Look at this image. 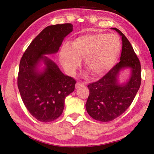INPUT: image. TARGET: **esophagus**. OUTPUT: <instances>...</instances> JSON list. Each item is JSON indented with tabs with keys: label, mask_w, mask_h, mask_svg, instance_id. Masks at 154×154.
<instances>
[{
	"label": "esophagus",
	"mask_w": 154,
	"mask_h": 154,
	"mask_svg": "<svg viewBox=\"0 0 154 154\" xmlns=\"http://www.w3.org/2000/svg\"><path fill=\"white\" fill-rule=\"evenodd\" d=\"M83 85H84V83L82 82H77L76 84H75V88H79L80 87H82Z\"/></svg>",
	"instance_id": "esophagus-1"
}]
</instances>
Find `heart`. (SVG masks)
Masks as SVG:
<instances>
[{
  "label": "heart",
  "mask_w": 154,
  "mask_h": 154,
  "mask_svg": "<svg viewBox=\"0 0 154 154\" xmlns=\"http://www.w3.org/2000/svg\"><path fill=\"white\" fill-rule=\"evenodd\" d=\"M121 43L118 36L107 33H93L80 36L62 48L60 58L69 75H74L81 65V59L94 76L109 71L119 58Z\"/></svg>",
  "instance_id": "b5f03b06"
}]
</instances>
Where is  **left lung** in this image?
Returning a JSON list of instances; mask_svg holds the SVG:
<instances>
[{"label":"left lung","instance_id":"obj_1","mask_svg":"<svg viewBox=\"0 0 154 154\" xmlns=\"http://www.w3.org/2000/svg\"><path fill=\"white\" fill-rule=\"evenodd\" d=\"M122 36L120 61L97 82L88 85L90 90L85 107L93 119L110 122L124 113L133 101L141 83L140 63L128 38L118 28H111ZM125 67L131 69V76L124 85H119L117 76Z\"/></svg>","mask_w":154,"mask_h":154}]
</instances>
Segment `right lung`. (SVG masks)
Segmentation results:
<instances>
[{"label": "right lung", "mask_w": 154, "mask_h": 154, "mask_svg": "<svg viewBox=\"0 0 154 154\" xmlns=\"http://www.w3.org/2000/svg\"><path fill=\"white\" fill-rule=\"evenodd\" d=\"M70 23L49 26L34 38L21 58L17 86L29 113L42 122L54 121L61 116L65 98L75 90L76 81L64 75L56 63L45 55L55 54L65 36L72 31ZM41 60L46 68L38 71Z\"/></svg>", "instance_id": "1"}]
</instances>
